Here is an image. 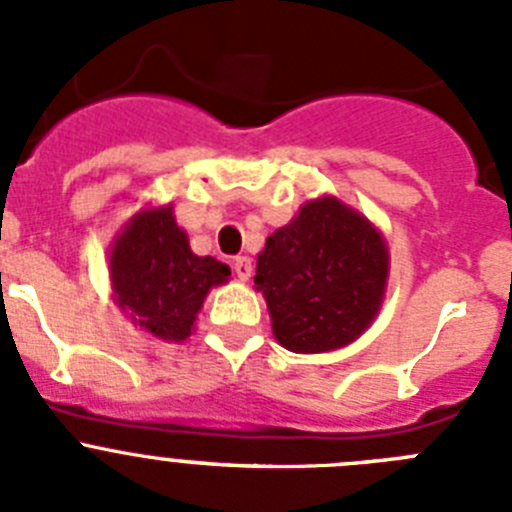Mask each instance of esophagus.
Returning a JSON list of instances; mask_svg holds the SVG:
<instances>
[{
  "label": "esophagus",
  "mask_w": 512,
  "mask_h": 512,
  "mask_svg": "<svg viewBox=\"0 0 512 512\" xmlns=\"http://www.w3.org/2000/svg\"><path fill=\"white\" fill-rule=\"evenodd\" d=\"M233 271H235V277L246 282V279L251 277V271H253L251 259H248V256H235V259H233Z\"/></svg>",
  "instance_id": "esophagus-1"
}]
</instances>
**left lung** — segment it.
Returning <instances> with one entry per match:
<instances>
[{
    "mask_svg": "<svg viewBox=\"0 0 512 512\" xmlns=\"http://www.w3.org/2000/svg\"><path fill=\"white\" fill-rule=\"evenodd\" d=\"M253 282L277 341L295 354H323L359 338L377 318L387 246L366 217L323 197L266 238Z\"/></svg>",
    "mask_w": 512,
    "mask_h": 512,
    "instance_id": "left-lung-1",
    "label": "left lung"
}]
</instances>
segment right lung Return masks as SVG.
Returning a JSON list of instances; mask_svg holds the SVG:
<instances>
[{"instance_id":"add662e5","label":"right lung","mask_w":512,"mask_h":512,"mask_svg":"<svg viewBox=\"0 0 512 512\" xmlns=\"http://www.w3.org/2000/svg\"><path fill=\"white\" fill-rule=\"evenodd\" d=\"M110 271L117 305L164 341H184L210 287L230 277L212 256H194L171 205L130 220L112 248Z\"/></svg>"}]
</instances>
